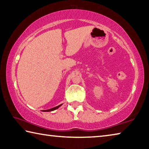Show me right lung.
<instances>
[{"label": "right lung", "mask_w": 149, "mask_h": 149, "mask_svg": "<svg viewBox=\"0 0 149 149\" xmlns=\"http://www.w3.org/2000/svg\"><path fill=\"white\" fill-rule=\"evenodd\" d=\"M62 105V104H61V105H59L57 107H55L54 108H52V109H48V110H42L43 112H49V111H54V110H56L57 109H58L59 107H61Z\"/></svg>", "instance_id": "obj_1"}]
</instances>
